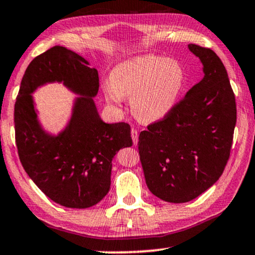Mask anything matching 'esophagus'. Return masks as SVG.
I'll return each mask as SVG.
<instances>
[{
	"label": "esophagus",
	"mask_w": 255,
	"mask_h": 255,
	"mask_svg": "<svg viewBox=\"0 0 255 255\" xmlns=\"http://www.w3.org/2000/svg\"><path fill=\"white\" fill-rule=\"evenodd\" d=\"M130 134H131V140H133L134 146H136L137 141H138V133H137V130L134 129V128H131Z\"/></svg>",
	"instance_id": "1"
}]
</instances>
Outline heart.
Instances as JSON below:
<instances>
[{
	"instance_id": "b5f03b06",
	"label": "heart",
	"mask_w": 255,
	"mask_h": 255,
	"mask_svg": "<svg viewBox=\"0 0 255 255\" xmlns=\"http://www.w3.org/2000/svg\"><path fill=\"white\" fill-rule=\"evenodd\" d=\"M185 85V72L178 61L143 55L119 63L105 85L109 105L119 106L130 96V109L141 122H156L175 108Z\"/></svg>"
}]
</instances>
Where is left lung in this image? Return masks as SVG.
Here are the masks:
<instances>
[{"mask_svg": "<svg viewBox=\"0 0 255 255\" xmlns=\"http://www.w3.org/2000/svg\"><path fill=\"white\" fill-rule=\"evenodd\" d=\"M204 66V79L168 117L138 136L149 191L173 204L198 198L218 181L230 157L237 105L224 63L209 48L188 44Z\"/></svg>", "mask_w": 255, "mask_h": 255, "instance_id": "8db88e82", "label": "left lung"}]
</instances>
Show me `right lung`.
Here are the masks:
<instances>
[{"mask_svg": "<svg viewBox=\"0 0 255 255\" xmlns=\"http://www.w3.org/2000/svg\"><path fill=\"white\" fill-rule=\"evenodd\" d=\"M53 82L79 95L69 124L56 135L43 129L31 95ZM98 92V70L61 46L35 57L22 77L14 111L18 156L35 185L64 207L88 208L101 201L111 188L112 160L133 144L129 125L101 120L94 102Z\"/></svg>", "mask_w": 255, "mask_h": 255, "instance_id": "right-lung-1", "label": "right lung"}]
</instances>
